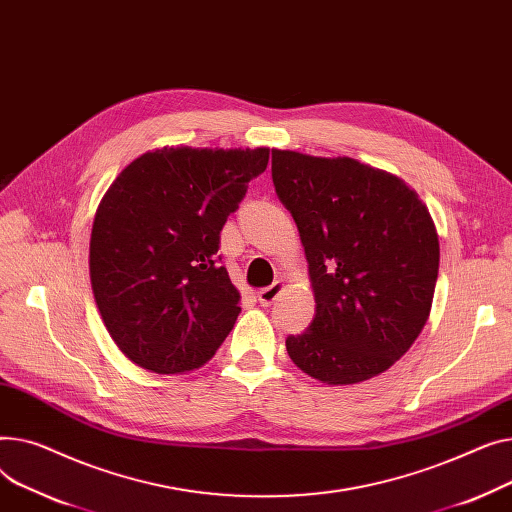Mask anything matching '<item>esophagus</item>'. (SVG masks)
<instances>
[{"label": "esophagus", "mask_w": 512, "mask_h": 512, "mask_svg": "<svg viewBox=\"0 0 512 512\" xmlns=\"http://www.w3.org/2000/svg\"><path fill=\"white\" fill-rule=\"evenodd\" d=\"M283 283L281 281H275L273 285H268V287H264V289H260L258 291V302L262 304V306H270V304H275L277 299H279V295L283 293Z\"/></svg>", "instance_id": "1"}]
</instances>
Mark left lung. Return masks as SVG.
<instances>
[{
    "instance_id": "8db88e82",
    "label": "left lung",
    "mask_w": 512,
    "mask_h": 512,
    "mask_svg": "<svg viewBox=\"0 0 512 512\" xmlns=\"http://www.w3.org/2000/svg\"><path fill=\"white\" fill-rule=\"evenodd\" d=\"M273 184L308 258L316 314L285 345L326 384H355L401 359L430 316L440 246L426 204L349 157L273 148Z\"/></svg>"
}]
</instances>
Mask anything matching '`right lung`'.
Wrapping results in <instances>:
<instances>
[{
    "label": "right lung",
    "instance_id": "obj_1",
    "mask_svg": "<svg viewBox=\"0 0 512 512\" xmlns=\"http://www.w3.org/2000/svg\"><path fill=\"white\" fill-rule=\"evenodd\" d=\"M268 148H157L103 196L90 235V283L115 345L157 374L204 366L237 320L239 293L221 264L227 217Z\"/></svg>",
    "mask_w": 512,
    "mask_h": 512
}]
</instances>
